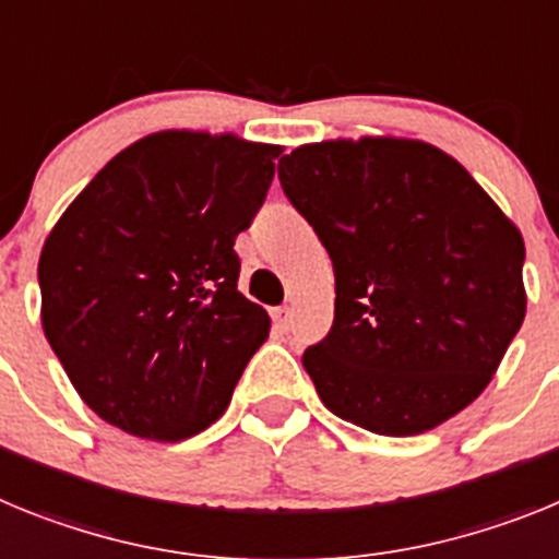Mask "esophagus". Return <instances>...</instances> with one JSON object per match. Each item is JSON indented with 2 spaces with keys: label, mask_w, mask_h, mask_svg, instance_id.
<instances>
[{
  "label": "esophagus",
  "mask_w": 559,
  "mask_h": 559,
  "mask_svg": "<svg viewBox=\"0 0 559 559\" xmlns=\"http://www.w3.org/2000/svg\"><path fill=\"white\" fill-rule=\"evenodd\" d=\"M274 328L280 330V333H288V328H290V308H276L274 310Z\"/></svg>",
  "instance_id": "obj_1"
}]
</instances>
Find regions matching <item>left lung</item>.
<instances>
[{"label": "left lung", "mask_w": 559, "mask_h": 559, "mask_svg": "<svg viewBox=\"0 0 559 559\" xmlns=\"http://www.w3.org/2000/svg\"><path fill=\"white\" fill-rule=\"evenodd\" d=\"M280 181L335 269V322L305 349L324 406L380 437L467 408L526 316L521 229L453 156L406 136L299 145Z\"/></svg>", "instance_id": "1"}]
</instances>
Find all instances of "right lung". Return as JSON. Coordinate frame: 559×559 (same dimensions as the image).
Here are the masks:
<instances>
[{
  "label": "right lung",
  "instance_id": "right-lung-1",
  "mask_svg": "<svg viewBox=\"0 0 559 559\" xmlns=\"http://www.w3.org/2000/svg\"><path fill=\"white\" fill-rule=\"evenodd\" d=\"M280 153L237 133H147L52 226L38 257L41 328L97 417L181 442L226 412L271 330L237 290L235 237Z\"/></svg>",
  "mask_w": 559,
  "mask_h": 559
}]
</instances>
